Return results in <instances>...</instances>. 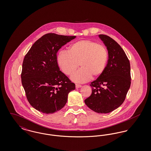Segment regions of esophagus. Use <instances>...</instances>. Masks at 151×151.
Here are the masks:
<instances>
[{
	"label": "esophagus",
	"mask_w": 151,
	"mask_h": 151,
	"mask_svg": "<svg viewBox=\"0 0 151 151\" xmlns=\"http://www.w3.org/2000/svg\"><path fill=\"white\" fill-rule=\"evenodd\" d=\"M75 86H76V88H80L81 86L80 84H76Z\"/></svg>",
	"instance_id": "obj_1"
}]
</instances>
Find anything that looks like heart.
Masks as SVG:
<instances>
[{
  "instance_id": "heart-1",
  "label": "heart",
  "mask_w": 151,
  "mask_h": 151,
  "mask_svg": "<svg viewBox=\"0 0 151 151\" xmlns=\"http://www.w3.org/2000/svg\"><path fill=\"white\" fill-rule=\"evenodd\" d=\"M58 64L67 75H71L79 67L81 68L71 77L76 83H83L92 77L97 79L101 76L106 68L108 51L106 46L91 40L76 41L70 46L68 52L60 51L58 54Z\"/></svg>"
}]
</instances>
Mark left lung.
Instances as JSON below:
<instances>
[{
    "label": "left lung",
    "instance_id": "8db88e82",
    "mask_svg": "<svg viewBox=\"0 0 151 151\" xmlns=\"http://www.w3.org/2000/svg\"><path fill=\"white\" fill-rule=\"evenodd\" d=\"M99 37L108 49V64L104 74L90 84L92 94L84 102L95 112L108 113L119 107L125 100L131 85L130 63L114 40L105 35Z\"/></svg>",
    "mask_w": 151,
    "mask_h": 151
}]
</instances>
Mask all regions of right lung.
<instances>
[{
  "instance_id": "add662e5",
  "label": "right lung",
  "mask_w": 151,
  "mask_h": 151,
  "mask_svg": "<svg viewBox=\"0 0 151 151\" xmlns=\"http://www.w3.org/2000/svg\"><path fill=\"white\" fill-rule=\"evenodd\" d=\"M76 36L47 33L32 45L24 58L22 85L29 104L45 114H52L65 106L75 84L61 71L58 51Z\"/></svg>"
}]
</instances>
